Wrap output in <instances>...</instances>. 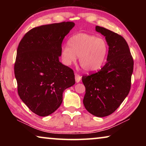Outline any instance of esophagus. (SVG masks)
Here are the masks:
<instances>
[{
    "instance_id": "obj_1",
    "label": "esophagus",
    "mask_w": 146,
    "mask_h": 146,
    "mask_svg": "<svg viewBox=\"0 0 146 146\" xmlns=\"http://www.w3.org/2000/svg\"><path fill=\"white\" fill-rule=\"evenodd\" d=\"M81 80V76L79 75L78 74H75V80L76 82H79Z\"/></svg>"
}]
</instances>
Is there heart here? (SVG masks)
Returning <instances> with one entry per match:
<instances>
[{
    "label": "heart",
    "instance_id": "obj_1",
    "mask_svg": "<svg viewBox=\"0 0 146 146\" xmlns=\"http://www.w3.org/2000/svg\"><path fill=\"white\" fill-rule=\"evenodd\" d=\"M68 46L61 49L64 64L71 65L78 56L79 64L84 70L93 72L102 67L107 58L109 46L105 39L84 33L74 35L69 38Z\"/></svg>",
    "mask_w": 146,
    "mask_h": 146
}]
</instances>
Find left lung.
<instances>
[{"mask_svg":"<svg viewBox=\"0 0 146 146\" xmlns=\"http://www.w3.org/2000/svg\"><path fill=\"white\" fill-rule=\"evenodd\" d=\"M95 29L108 42L107 62L97 73L82 76L83 103L91 114L104 117L112 114L129 94L134 62L122 36L98 26Z\"/></svg>","mask_w":146,"mask_h":146,"instance_id":"obj_1","label":"left lung"}]
</instances>
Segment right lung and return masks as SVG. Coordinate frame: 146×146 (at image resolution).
<instances>
[{
	"label": "right lung",
	"instance_id": "obj_1",
	"mask_svg": "<svg viewBox=\"0 0 146 146\" xmlns=\"http://www.w3.org/2000/svg\"><path fill=\"white\" fill-rule=\"evenodd\" d=\"M74 26L62 22L36 27L19 44L14 66L19 95L40 117L55 112L64 91L75 83L73 71L59 61L63 39Z\"/></svg>",
	"mask_w": 146,
	"mask_h": 146
}]
</instances>
